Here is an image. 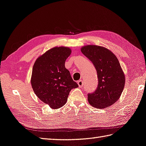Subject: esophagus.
Instances as JSON below:
<instances>
[{
	"label": "esophagus",
	"instance_id": "obj_1",
	"mask_svg": "<svg viewBox=\"0 0 146 146\" xmlns=\"http://www.w3.org/2000/svg\"><path fill=\"white\" fill-rule=\"evenodd\" d=\"M78 86L80 88H81L83 87V81L82 80H80L78 81Z\"/></svg>",
	"mask_w": 146,
	"mask_h": 146
}]
</instances>
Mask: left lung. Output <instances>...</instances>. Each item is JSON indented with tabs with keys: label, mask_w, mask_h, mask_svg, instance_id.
<instances>
[{
	"label": "left lung",
	"mask_w": 146,
	"mask_h": 146,
	"mask_svg": "<svg viewBox=\"0 0 146 146\" xmlns=\"http://www.w3.org/2000/svg\"><path fill=\"white\" fill-rule=\"evenodd\" d=\"M81 51L97 72L98 85L94 93L88 94L89 103L100 109L111 106L119 99L125 85L124 73L117 57L101 46H83Z\"/></svg>",
	"instance_id": "1"
}]
</instances>
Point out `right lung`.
Listing matches in <instances>:
<instances>
[{"label": "right lung", "instance_id": "obj_1", "mask_svg": "<svg viewBox=\"0 0 146 146\" xmlns=\"http://www.w3.org/2000/svg\"><path fill=\"white\" fill-rule=\"evenodd\" d=\"M72 50L54 47L40 56L32 69L31 85L35 94L53 110L65 105L70 91L78 87L65 66Z\"/></svg>", "mask_w": 146, "mask_h": 146}]
</instances>
